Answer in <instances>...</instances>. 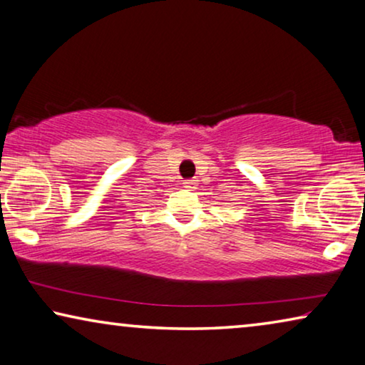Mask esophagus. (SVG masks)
<instances>
[{
	"label": "esophagus",
	"instance_id": "34e87169",
	"mask_svg": "<svg viewBox=\"0 0 365 365\" xmlns=\"http://www.w3.org/2000/svg\"><path fill=\"white\" fill-rule=\"evenodd\" d=\"M182 184H184V187L194 189L195 186H197V181H195V179H186V181H184Z\"/></svg>",
	"mask_w": 365,
	"mask_h": 365
}]
</instances>
